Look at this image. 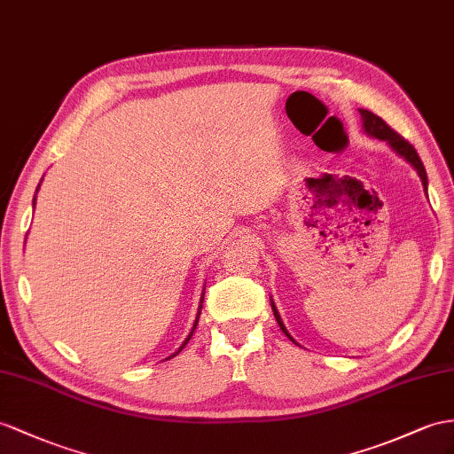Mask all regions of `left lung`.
<instances>
[{"label":"left lung","instance_id":"left-lung-1","mask_svg":"<svg viewBox=\"0 0 454 454\" xmlns=\"http://www.w3.org/2000/svg\"><path fill=\"white\" fill-rule=\"evenodd\" d=\"M360 116H363L364 132H366L368 136H372V137H378V139H383V142H387L393 151H397V153H399L401 157H404L406 160H409L411 165L418 170V174H420L422 184H424V190L427 192V174H426V168H424V162L420 160V157H418V153H416V149L412 147V144L406 142V139H404L401 134L395 132L393 128H391L386 121L381 119V116L374 114L372 111L360 109ZM270 305H272V312H274V317H276L278 326H280L282 332L287 335V338L295 343V340L292 338V335L287 333V330H286V326H284V322H282L280 315H278L276 305H274V303H270Z\"/></svg>","mask_w":454,"mask_h":454}]
</instances>
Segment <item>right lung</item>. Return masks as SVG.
<instances>
[{"label": "right lung", "mask_w": 454, "mask_h": 454, "mask_svg": "<svg viewBox=\"0 0 454 454\" xmlns=\"http://www.w3.org/2000/svg\"><path fill=\"white\" fill-rule=\"evenodd\" d=\"M38 188H40V185H38ZM34 203H36V200H34ZM201 303H203V299H201ZM200 315H201V305H200ZM200 315H197V318H195V324H193V328H192V332H190V335H188V340H185V341L182 343V347H180V348H178V351H176V353H174V355H178V353L182 351V348L185 347V343H188V341H190V338H192V333H193V330H195V326H197V320H200ZM174 355H172V356H174ZM168 358H170V356H168Z\"/></svg>", "instance_id": "1"}]
</instances>
